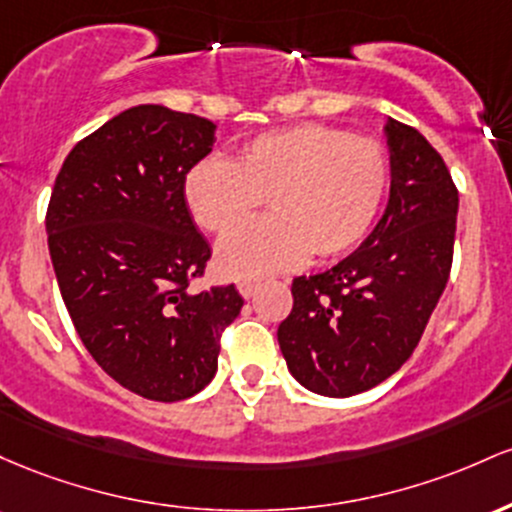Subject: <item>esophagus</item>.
Returning <instances> with one entry per match:
<instances>
[{
	"instance_id": "esophagus-1",
	"label": "esophagus",
	"mask_w": 512,
	"mask_h": 512,
	"mask_svg": "<svg viewBox=\"0 0 512 512\" xmlns=\"http://www.w3.org/2000/svg\"><path fill=\"white\" fill-rule=\"evenodd\" d=\"M239 287V295L244 297V300H249V297L256 295V290L261 287V283H256V280H241V283H237Z\"/></svg>"
}]
</instances>
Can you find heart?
Here are the masks:
<instances>
[{
  "mask_svg": "<svg viewBox=\"0 0 512 512\" xmlns=\"http://www.w3.org/2000/svg\"><path fill=\"white\" fill-rule=\"evenodd\" d=\"M389 162L375 140L319 123L249 140L239 162L205 157L188 171L193 220L212 234L239 227L268 198L273 215L237 229L217 246L227 278H263L314 258L353 251L375 227L387 198Z\"/></svg>",
  "mask_w": 512,
  "mask_h": 512,
  "instance_id": "1",
  "label": "heart"
}]
</instances>
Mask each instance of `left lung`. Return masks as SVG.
Returning a JSON list of instances; mask_svg holds the SVG:
<instances>
[{
	"instance_id": "1",
	"label": "left lung",
	"mask_w": 512,
	"mask_h": 512,
	"mask_svg": "<svg viewBox=\"0 0 512 512\" xmlns=\"http://www.w3.org/2000/svg\"><path fill=\"white\" fill-rule=\"evenodd\" d=\"M392 188L382 220L329 271L292 280L278 326L287 370L324 396H353L394 375L421 341L452 268L459 193L411 125H384Z\"/></svg>"
}]
</instances>
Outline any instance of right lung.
<instances>
[{"mask_svg":"<svg viewBox=\"0 0 512 512\" xmlns=\"http://www.w3.org/2000/svg\"><path fill=\"white\" fill-rule=\"evenodd\" d=\"M215 123L135 106L77 142L45 229L74 329L106 375L152 401L198 394L217 372L234 285L193 292L210 244L186 203V174L212 152Z\"/></svg>","mask_w":512,"mask_h":512,"instance_id":"right-lung-1","label":"right lung"}]
</instances>
